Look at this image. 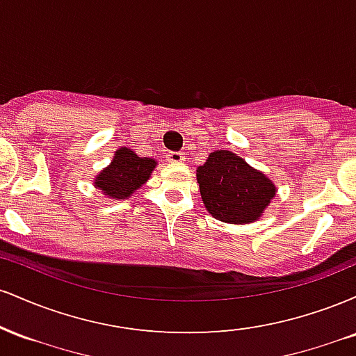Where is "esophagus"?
Returning <instances> with one entry per match:
<instances>
[{
    "instance_id": "34e87169",
    "label": "esophagus",
    "mask_w": 356,
    "mask_h": 356,
    "mask_svg": "<svg viewBox=\"0 0 356 356\" xmlns=\"http://www.w3.org/2000/svg\"><path fill=\"white\" fill-rule=\"evenodd\" d=\"M184 159H186L184 152H169V154H167V161L175 162V164H181V162H184Z\"/></svg>"
}]
</instances>
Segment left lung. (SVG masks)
Listing matches in <instances>:
<instances>
[{
  "label": "left lung",
  "mask_w": 356,
  "mask_h": 356,
  "mask_svg": "<svg viewBox=\"0 0 356 356\" xmlns=\"http://www.w3.org/2000/svg\"><path fill=\"white\" fill-rule=\"evenodd\" d=\"M197 182L206 209L231 224L256 220L276 194L266 175L229 150L212 152L197 169Z\"/></svg>",
  "instance_id": "1"
}]
</instances>
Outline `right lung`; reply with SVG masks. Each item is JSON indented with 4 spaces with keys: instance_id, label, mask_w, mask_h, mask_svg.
Instances as JSON below:
<instances>
[{
    "instance_id": "add662e5",
    "label": "right lung",
    "mask_w": 356,
    "mask_h": 356,
    "mask_svg": "<svg viewBox=\"0 0 356 356\" xmlns=\"http://www.w3.org/2000/svg\"><path fill=\"white\" fill-rule=\"evenodd\" d=\"M155 164L154 159L138 157L134 150L122 147L115 152L112 164L99 174L95 186L108 197L125 199L150 177Z\"/></svg>"
}]
</instances>
